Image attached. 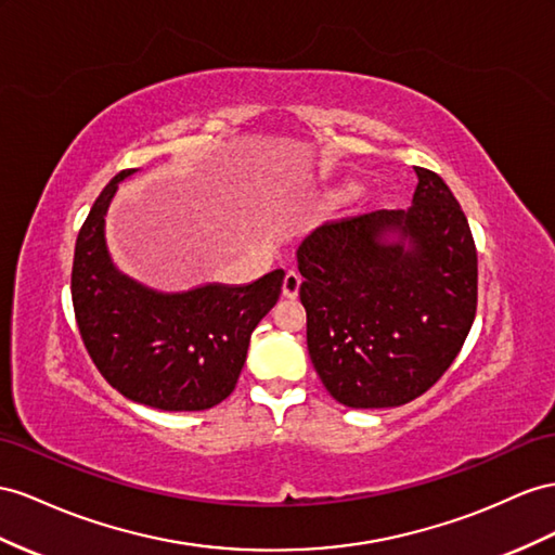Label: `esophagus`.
<instances>
[{
	"label": "esophagus",
	"mask_w": 555,
	"mask_h": 555,
	"mask_svg": "<svg viewBox=\"0 0 555 555\" xmlns=\"http://www.w3.org/2000/svg\"><path fill=\"white\" fill-rule=\"evenodd\" d=\"M283 297H295L297 291H300V276H297L295 272H288L286 276H283Z\"/></svg>",
	"instance_id": "34e87169"
}]
</instances>
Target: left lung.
Here are the masks:
<instances>
[{"mask_svg": "<svg viewBox=\"0 0 555 555\" xmlns=\"http://www.w3.org/2000/svg\"><path fill=\"white\" fill-rule=\"evenodd\" d=\"M133 173L121 170L107 182L79 230L73 262L79 335L101 375L129 401L168 413L208 410L234 391L250 333L276 305L283 272L244 286L212 276L180 293L124 274L107 250L105 216Z\"/></svg>", "mask_w": 555, "mask_h": 555, "instance_id": "8db88e82", "label": "left lung"}]
</instances>
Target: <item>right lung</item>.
<instances>
[{"label":"right lung","instance_id":"1","mask_svg":"<svg viewBox=\"0 0 555 555\" xmlns=\"http://www.w3.org/2000/svg\"><path fill=\"white\" fill-rule=\"evenodd\" d=\"M415 173L410 208L325 222L297 248L309 357L349 408L415 401L474 323L478 258L466 216L443 178Z\"/></svg>","mask_w":555,"mask_h":555}]
</instances>
